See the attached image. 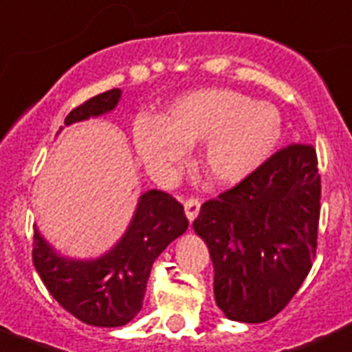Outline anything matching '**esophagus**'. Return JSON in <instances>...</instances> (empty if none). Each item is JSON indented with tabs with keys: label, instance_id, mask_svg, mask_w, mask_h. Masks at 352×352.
Returning <instances> with one entry per match:
<instances>
[{
	"label": "esophagus",
	"instance_id": "34e87169",
	"mask_svg": "<svg viewBox=\"0 0 352 352\" xmlns=\"http://www.w3.org/2000/svg\"><path fill=\"white\" fill-rule=\"evenodd\" d=\"M198 212H200V202L195 200V198H190V200H186L185 202V214H186V219L192 223L198 216Z\"/></svg>",
	"mask_w": 352,
	"mask_h": 352
}]
</instances>
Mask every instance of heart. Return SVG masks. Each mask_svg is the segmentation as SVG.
<instances>
[{
	"label": "heart",
	"mask_w": 352,
	"mask_h": 352,
	"mask_svg": "<svg viewBox=\"0 0 352 352\" xmlns=\"http://www.w3.org/2000/svg\"><path fill=\"white\" fill-rule=\"evenodd\" d=\"M283 119L274 104L229 88H200L179 96L154 117H138L133 142L148 173L166 177L201 142L198 164L212 185L235 186L274 156Z\"/></svg>",
	"instance_id": "1"
}]
</instances>
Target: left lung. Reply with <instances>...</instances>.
Wrapping results in <instances>:
<instances>
[{"label":"left lung","instance_id":"1","mask_svg":"<svg viewBox=\"0 0 352 352\" xmlns=\"http://www.w3.org/2000/svg\"><path fill=\"white\" fill-rule=\"evenodd\" d=\"M316 150L289 144L254 175L202 204L195 233L210 250L214 296L229 320L260 324L295 296L316 256Z\"/></svg>","mask_w":352,"mask_h":352}]
</instances>
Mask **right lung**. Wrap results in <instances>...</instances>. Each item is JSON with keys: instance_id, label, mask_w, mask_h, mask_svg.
<instances>
[{"instance_id": "right-lung-1", "label": "right lung", "mask_w": 352, "mask_h": 352, "mask_svg": "<svg viewBox=\"0 0 352 352\" xmlns=\"http://www.w3.org/2000/svg\"><path fill=\"white\" fill-rule=\"evenodd\" d=\"M123 90L113 88L75 107L65 126L111 113ZM63 126L57 131V135ZM188 227L185 210L162 190H146L116 245L96 258H69L34 227L32 262L44 285L67 312L88 326H125L142 308L146 281L156 258Z\"/></svg>"}]
</instances>
